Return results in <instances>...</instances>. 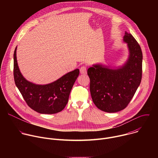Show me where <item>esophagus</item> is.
I'll return each instance as SVG.
<instances>
[{
  "mask_svg": "<svg viewBox=\"0 0 158 158\" xmlns=\"http://www.w3.org/2000/svg\"><path fill=\"white\" fill-rule=\"evenodd\" d=\"M87 68L85 66H82L80 68V73L81 74H85L87 73Z\"/></svg>",
  "mask_w": 158,
  "mask_h": 158,
  "instance_id": "esophagus-1",
  "label": "esophagus"
}]
</instances>
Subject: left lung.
I'll use <instances>...</instances> for the list:
<instances>
[{
	"label": "left lung",
	"instance_id": "1",
	"mask_svg": "<svg viewBox=\"0 0 158 158\" xmlns=\"http://www.w3.org/2000/svg\"><path fill=\"white\" fill-rule=\"evenodd\" d=\"M124 42L127 44L129 58L119 68L96 64L87 69L90 92L96 107L107 112L125 109L138 89L142 78L143 53L134 37L125 32Z\"/></svg>",
	"mask_w": 158,
	"mask_h": 158
}]
</instances>
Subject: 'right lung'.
Segmentation results:
<instances>
[{"label": "right lung", "mask_w": 158, "mask_h": 158, "mask_svg": "<svg viewBox=\"0 0 158 158\" xmlns=\"http://www.w3.org/2000/svg\"><path fill=\"white\" fill-rule=\"evenodd\" d=\"M16 50L17 47L14 53V81L27 105L40 114H52L62 110L68 102L73 86L79 74V70L77 69L67 73L48 84H35L27 81L20 72Z\"/></svg>", "instance_id": "right-lung-1"}]
</instances>
